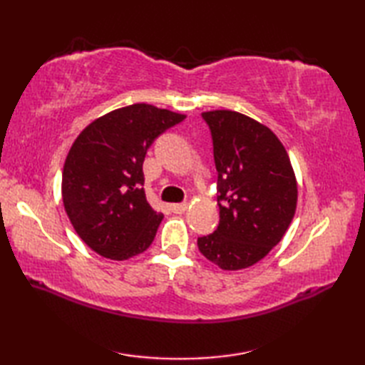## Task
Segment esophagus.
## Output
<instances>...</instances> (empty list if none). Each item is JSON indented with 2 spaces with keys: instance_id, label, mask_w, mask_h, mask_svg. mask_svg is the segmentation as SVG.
Instances as JSON below:
<instances>
[{
  "instance_id": "1",
  "label": "esophagus",
  "mask_w": 365,
  "mask_h": 365,
  "mask_svg": "<svg viewBox=\"0 0 365 365\" xmlns=\"http://www.w3.org/2000/svg\"><path fill=\"white\" fill-rule=\"evenodd\" d=\"M187 208H188L187 202H180V204H173V205H170V210H173V213H177V215L185 213V212H187Z\"/></svg>"
}]
</instances>
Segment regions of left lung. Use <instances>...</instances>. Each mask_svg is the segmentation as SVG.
Segmentation results:
<instances>
[{
	"mask_svg": "<svg viewBox=\"0 0 365 365\" xmlns=\"http://www.w3.org/2000/svg\"><path fill=\"white\" fill-rule=\"evenodd\" d=\"M218 170L220 224L197 238L200 254L222 269L262 260L281 242L297 210V178L268 127L229 110L202 113Z\"/></svg>",
	"mask_w": 365,
	"mask_h": 365,
	"instance_id": "left-lung-1",
	"label": "left lung"
}]
</instances>
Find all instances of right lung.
<instances>
[{
    "label": "right lung",
    "mask_w": 365,
    "mask_h": 365,
    "mask_svg": "<svg viewBox=\"0 0 365 365\" xmlns=\"http://www.w3.org/2000/svg\"><path fill=\"white\" fill-rule=\"evenodd\" d=\"M183 119L136 103L102 115L75 139L64 163L63 202L92 251L127 260L152 245L163 213L145 199L143 163L155 139Z\"/></svg>",
    "instance_id": "obj_1"
}]
</instances>
